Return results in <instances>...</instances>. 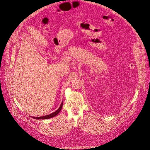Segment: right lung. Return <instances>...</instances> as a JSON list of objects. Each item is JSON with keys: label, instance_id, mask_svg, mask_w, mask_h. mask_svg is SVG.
I'll use <instances>...</instances> for the list:
<instances>
[{"label": "right lung", "instance_id": "right-lung-1", "mask_svg": "<svg viewBox=\"0 0 150 150\" xmlns=\"http://www.w3.org/2000/svg\"><path fill=\"white\" fill-rule=\"evenodd\" d=\"M62 103H61V106H59V109L57 110V111H56L55 112L49 114V115H45V116H43V117H33V119H50V118H52L54 116H56L61 110L62 109Z\"/></svg>", "mask_w": 150, "mask_h": 150}]
</instances>
